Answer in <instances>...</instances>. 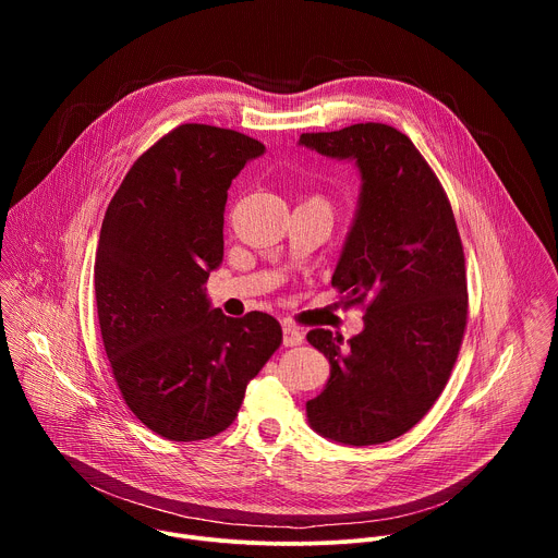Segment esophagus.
I'll return each mask as SVG.
<instances>
[{
    "mask_svg": "<svg viewBox=\"0 0 558 558\" xmlns=\"http://www.w3.org/2000/svg\"><path fill=\"white\" fill-rule=\"evenodd\" d=\"M302 340H304V333L298 327H293V325L282 327V344L284 347H298V344H302Z\"/></svg>",
    "mask_w": 558,
    "mask_h": 558,
    "instance_id": "esophagus-1",
    "label": "esophagus"
}]
</instances>
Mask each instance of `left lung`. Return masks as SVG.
Wrapping results in <instances>:
<instances>
[{"mask_svg":"<svg viewBox=\"0 0 558 558\" xmlns=\"http://www.w3.org/2000/svg\"><path fill=\"white\" fill-rule=\"evenodd\" d=\"M298 145L351 161L357 209L331 284L366 302L364 329L344 342L306 333L331 364L306 402L308 426L347 446L384 444L411 430L441 395L468 315L463 247L450 203L413 141L384 123L302 134Z\"/></svg>","mask_w":558,"mask_h":558,"instance_id":"1","label":"left lung"}]
</instances>
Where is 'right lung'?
Returning a JSON list of instances; mask_svg holds the SVG:
<instances>
[{
	"label": "right lung",
	"instance_id": "obj_1",
	"mask_svg": "<svg viewBox=\"0 0 558 558\" xmlns=\"http://www.w3.org/2000/svg\"><path fill=\"white\" fill-rule=\"evenodd\" d=\"M263 154L241 132L179 125L130 168L101 225L104 347L128 409L172 441L222 433L282 342L271 315L227 317L205 289L222 263L227 190Z\"/></svg>",
	"mask_w": 558,
	"mask_h": 558
}]
</instances>
